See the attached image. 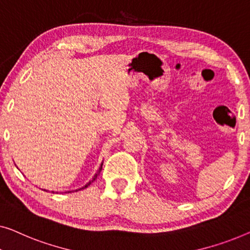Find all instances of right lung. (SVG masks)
Here are the masks:
<instances>
[{
	"mask_svg": "<svg viewBox=\"0 0 250 250\" xmlns=\"http://www.w3.org/2000/svg\"><path fill=\"white\" fill-rule=\"evenodd\" d=\"M102 167H103V162H102V164H101V167L100 168H98V170H97V172H96V173H95L94 174V177L93 178H91V180H89V182H87V184L85 185V186H83V187H82V188H80V189H78V190H82V189H85V188H87V187H88V186L91 184V182H94L95 181V179H96L97 178V175L98 174H100V172L102 171ZM42 190H44V191H47L46 190V189H42ZM52 192H53V194H54V191H52ZM68 192H71V191H68Z\"/></svg>",
	"mask_w": 250,
	"mask_h": 250,
	"instance_id": "add662e5",
	"label": "right lung"
}]
</instances>
